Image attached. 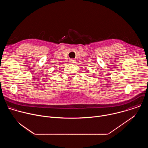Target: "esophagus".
Segmentation results:
<instances>
[{
    "label": "esophagus",
    "mask_w": 148,
    "mask_h": 148,
    "mask_svg": "<svg viewBox=\"0 0 148 148\" xmlns=\"http://www.w3.org/2000/svg\"><path fill=\"white\" fill-rule=\"evenodd\" d=\"M69 62H70V63H71V64H73V63H74L75 62V60L73 58H71V59L70 60Z\"/></svg>",
    "instance_id": "esophagus-1"
}]
</instances>
